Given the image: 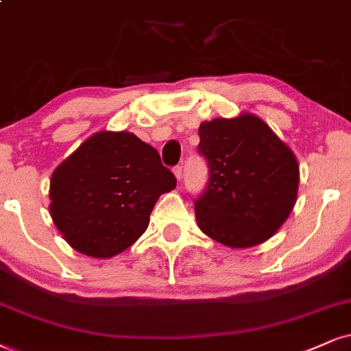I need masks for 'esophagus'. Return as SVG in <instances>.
Masks as SVG:
<instances>
[{
    "label": "esophagus",
    "mask_w": 351,
    "mask_h": 351,
    "mask_svg": "<svg viewBox=\"0 0 351 351\" xmlns=\"http://www.w3.org/2000/svg\"><path fill=\"white\" fill-rule=\"evenodd\" d=\"M172 171H174V176L177 177V180H180L182 179V166H176L174 169H172Z\"/></svg>",
    "instance_id": "1"
}]
</instances>
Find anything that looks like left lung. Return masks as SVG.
Segmentation results:
<instances>
[{"instance_id": "left-lung-1", "label": "left lung", "mask_w": 351, "mask_h": 351, "mask_svg": "<svg viewBox=\"0 0 351 351\" xmlns=\"http://www.w3.org/2000/svg\"><path fill=\"white\" fill-rule=\"evenodd\" d=\"M208 182L197 197L198 228L228 247L261 244L295 206L300 166L293 151L258 117L215 119L198 128Z\"/></svg>"}]
</instances>
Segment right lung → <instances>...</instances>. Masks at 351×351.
Wrapping results in <instances>:
<instances>
[{
	"label": "right lung",
	"instance_id": "add662e5",
	"mask_svg": "<svg viewBox=\"0 0 351 351\" xmlns=\"http://www.w3.org/2000/svg\"><path fill=\"white\" fill-rule=\"evenodd\" d=\"M176 184L148 143L128 132H101L55 169L50 215L73 249L114 257L146 231L154 203Z\"/></svg>",
	"mask_w": 351,
	"mask_h": 351
}]
</instances>
